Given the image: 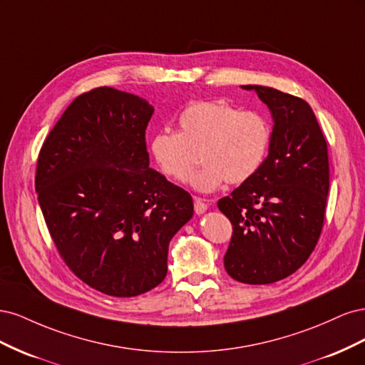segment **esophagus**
Masks as SVG:
<instances>
[{
    "label": "esophagus",
    "mask_w": 365,
    "mask_h": 365,
    "mask_svg": "<svg viewBox=\"0 0 365 365\" xmlns=\"http://www.w3.org/2000/svg\"><path fill=\"white\" fill-rule=\"evenodd\" d=\"M207 202L205 200H201V197H195V212L196 215H202L207 212Z\"/></svg>",
    "instance_id": "obj_1"
}]
</instances>
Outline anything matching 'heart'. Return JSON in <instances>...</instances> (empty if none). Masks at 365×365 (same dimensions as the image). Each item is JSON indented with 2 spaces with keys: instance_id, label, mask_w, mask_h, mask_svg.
Instances as JSON below:
<instances>
[{
  "instance_id": "b5f03b06",
  "label": "heart",
  "mask_w": 365,
  "mask_h": 365,
  "mask_svg": "<svg viewBox=\"0 0 365 365\" xmlns=\"http://www.w3.org/2000/svg\"><path fill=\"white\" fill-rule=\"evenodd\" d=\"M178 125L180 132L160 130L150 138V153L165 176L180 180L195 164V152H200L204 165L185 178L197 192H213L225 181L244 184L267 158L271 126L257 113L239 111L224 102L200 101L184 109Z\"/></svg>"
}]
</instances>
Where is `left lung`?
I'll use <instances>...</instances> for the list:
<instances>
[{
	"mask_svg": "<svg viewBox=\"0 0 365 365\" xmlns=\"http://www.w3.org/2000/svg\"><path fill=\"white\" fill-rule=\"evenodd\" d=\"M256 91L272 115L268 157L217 207L233 225L224 264L230 277L268 284L294 274L322 235L329 193L327 143L303 98L269 86Z\"/></svg>",
	"mask_w": 365,
	"mask_h": 365,
	"instance_id": "left-lung-1",
	"label": "left lung"
}]
</instances>
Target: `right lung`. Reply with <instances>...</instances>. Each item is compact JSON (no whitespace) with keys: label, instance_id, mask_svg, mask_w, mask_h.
Returning a JSON list of instances; mask_svg holds the SVG:
<instances>
[{"label":"right lung","instance_id":"add662e5","mask_svg":"<svg viewBox=\"0 0 365 365\" xmlns=\"http://www.w3.org/2000/svg\"><path fill=\"white\" fill-rule=\"evenodd\" d=\"M152 114L145 98L96 88L74 98L39 152L35 187L54 245L106 295L158 286L169 242L193 216L190 193L149 168Z\"/></svg>","mask_w":365,"mask_h":365}]
</instances>
